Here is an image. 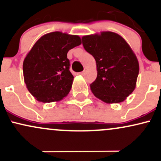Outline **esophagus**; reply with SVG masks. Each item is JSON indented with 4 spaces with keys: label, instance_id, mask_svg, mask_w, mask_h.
<instances>
[{
    "label": "esophagus",
    "instance_id": "1",
    "mask_svg": "<svg viewBox=\"0 0 161 161\" xmlns=\"http://www.w3.org/2000/svg\"><path fill=\"white\" fill-rule=\"evenodd\" d=\"M79 75H85L86 74V70H84V71H82V72H81V73H78Z\"/></svg>",
    "mask_w": 161,
    "mask_h": 161
}]
</instances>
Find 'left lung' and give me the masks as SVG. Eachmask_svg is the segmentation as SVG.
Instances as JSON below:
<instances>
[{
    "mask_svg": "<svg viewBox=\"0 0 161 161\" xmlns=\"http://www.w3.org/2000/svg\"><path fill=\"white\" fill-rule=\"evenodd\" d=\"M82 40L97 66V78L90 85L92 93L108 104L123 102L136 88L139 73L132 49L123 37L113 32L85 36Z\"/></svg>",
    "mask_w": 161,
    "mask_h": 161,
    "instance_id": "8db88e82",
    "label": "left lung"
}]
</instances>
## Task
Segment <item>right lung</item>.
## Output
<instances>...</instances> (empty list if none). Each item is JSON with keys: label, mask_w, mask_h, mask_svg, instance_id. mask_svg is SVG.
I'll return each mask as SVG.
<instances>
[{"label": "right lung", "mask_w": 161, "mask_h": 161, "mask_svg": "<svg viewBox=\"0 0 161 161\" xmlns=\"http://www.w3.org/2000/svg\"><path fill=\"white\" fill-rule=\"evenodd\" d=\"M82 44L80 37L61 32L42 36L23 64L24 82L37 101H59L69 94L73 82L67 53Z\"/></svg>", "instance_id": "add662e5"}]
</instances>
